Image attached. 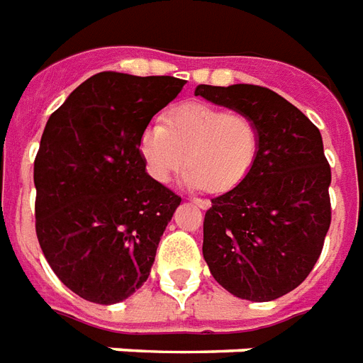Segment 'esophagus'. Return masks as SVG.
<instances>
[{
	"instance_id": "esophagus-1",
	"label": "esophagus",
	"mask_w": 363,
	"mask_h": 363,
	"mask_svg": "<svg viewBox=\"0 0 363 363\" xmlns=\"http://www.w3.org/2000/svg\"><path fill=\"white\" fill-rule=\"evenodd\" d=\"M190 201H192V203H196V206L200 207V209H203V211L211 207V201L206 200V198H192V200H190Z\"/></svg>"
}]
</instances>
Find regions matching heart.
Returning <instances> with one entry per match:
<instances>
[{"label": "heart", "mask_w": 363, "mask_h": 363, "mask_svg": "<svg viewBox=\"0 0 363 363\" xmlns=\"http://www.w3.org/2000/svg\"><path fill=\"white\" fill-rule=\"evenodd\" d=\"M261 148V127L251 116L203 102L171 110L165 125L150 123L138 138L148 175L169 182L184 162V184L226 192L249 175Z\"/></svg>", "instance_id": "heart-1"}]
</instances>
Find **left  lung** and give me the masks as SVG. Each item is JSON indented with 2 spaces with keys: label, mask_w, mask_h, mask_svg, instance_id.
I'll return each instance as SVG.
<instances>
[{
  "label": "left lung",
  "mask_w": 363,
  "mask_h": 363,
  "mask_svg": "<svg viewBox=\"0 0 363 363\" xmlns=\"http://www.w3.org/2000/svg\"><path fill=\"white\" fill-rule=\"evenodd\" d=\"M194 93L261 127L253 169L207 209L203 259L234 297L274 301L311 274L331 225V169L320 129L267 87L198 85Z\"/></svg>",
  "instance_id": "obj_1"
}]
</instances>
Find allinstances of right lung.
Masks as SVG:
<instances>
[{
  "instance_id": "1",
  "label": "right lung",
  "mask_w": 363,
  "mask_h": 363,
  "mask_svg": "<svg viewBox=\"0 0 363 363\" xmlns=\"http://www.w3.org/2000/svg\"><path fill=\"white\" fill-rule=\"evenodd\" d=\"M184 79L101 72L70 93L34 162L35 234L52 272L85 301L143 286L181 198L146 173L138 138Z\"/></svg>"
}]
</instances>
